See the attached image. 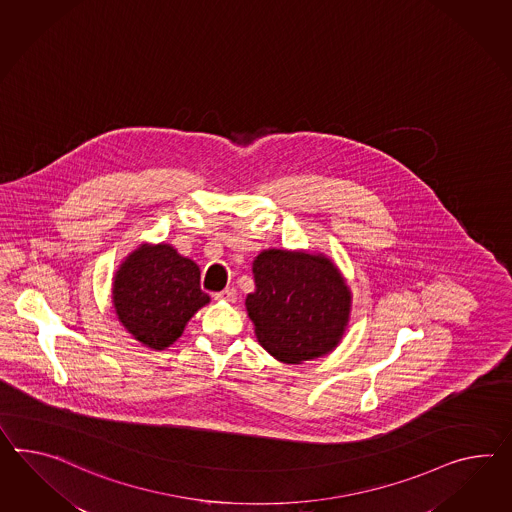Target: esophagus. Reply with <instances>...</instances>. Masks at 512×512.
Returning <instances> with one entry per match:
<instances>
[{
  "label": "esophagus",
  "mask_w": 512,
  "mask_h": 512,
  "mask_svg": "<svg viewBox=\"0 0 512 512\" xmlns=\"http://www.w3.org/2000/svg\"><path fill=\"white\" fill-rule=\"evenodd\" d=\"M215 299L219 301L234 302L237 299V291L234 288H226L219 293H215Z\"/></svg>",
  "instance_id": "1"
}]
</instances>
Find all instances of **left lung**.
<instances>
[{
  "instance_id": "obj_1",
  "label": "left lung",
  "mask_w": 512,
  "mask_h": 512,
  "mask_svg": "<svg viewBox=\"0 0 512 512\" xmlns=\"http://www.w3.org/2000/svg\"><path fill=\"white\" fill-rule=\"evenodd\" d=\"M247 312L267 353L299 364L332 351L349 321L351 293L325 256L263 250L252 263Z\"/></svg>"
}]
</instances>
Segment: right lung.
I'll list each match as a JSON object with an SVG mask.
<instances>
[{
	"label": "right lung",
	"instance_id": "right-lung-1",
	"mask_svg": "<svg viewBox=\"0 0 512 512\" xmlns=\"http://www.w3.org/2000/svg\"><path fill=\"white\" fill-rule=\"evenodd\" d=\"M113 302L135 340L159 351L182 336L185 323L210 297L200 289L197 263L171 245H143L120 265Z\"/></svg>",
	"mask_w": 512,
	"mask_h": 512
}]
</instances>
